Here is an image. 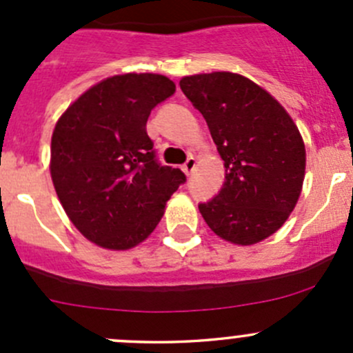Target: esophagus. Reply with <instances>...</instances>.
<instances>
[{
	"instance_id": "esophagus-1",
	"label": "esophagus",
	"mask_w": 353,
	"mask_h": 353,
	"mask_svg": "<svg viewBox=\"0 0 353 353\" xmlns=\"http://www.w3.org/2000/svg\"><path fill=\"white\" fill-rule=\"evenodd\" d=\"M196 169V159H194L193 155L190 157V159L186 160V162H184V165H183V170L184 172L188 174V176H190V174H193V170Z\"/></svg>"
}]
</instances>
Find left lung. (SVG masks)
Instances as JSON below:
<instances>
[{"label":"left lung","instance_id":"obj_1","mask_svg":"<svg viewBox=\"0 0 353 353\" xmlns=\"http://www.w3.org/2000/svg\"><path fill=\"white\" fill-rule=\"evenodd\" d=\"M181 90L205 117L225 165V183L198 208L210 229L249 245L275 234L297 203L305 148L287 110L266 90L229 71L193 74Z\"/></svg>","mask_w":353,"mask_h":353}]
</instances>
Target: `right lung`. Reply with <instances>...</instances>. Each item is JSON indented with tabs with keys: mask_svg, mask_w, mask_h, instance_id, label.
Listing matches in <instances>:
<instances>
[{
	"mask_svg": "<svg viewBox=\"0 0 353 353\" xmlns=\"http://www.w3.org/2000/svg\"><path fill=\"white\" fill-rule=\"evenodd\" d=\"M176 85L154 73H128L94 85L59 117L51 140V177L73 225L105 249L147 239L167 199L186 183L159 162L147 133L152 109Z\"/></svg>",
	"mask_w": 353,
	"mask_h": 353,
	"instance_id": "obj_1",
	"label": "right lung"
}]
</instances>
